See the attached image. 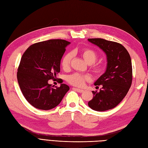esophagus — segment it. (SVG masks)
<instances>
[{
	"instance_id": "esophagus-1",
	"label": "esophagus",
	"mask_w": 148,
	"mask_h": 148,
	"mask_svg": "<svg viewBox=\"0 0 148 148\" xmlns=\"http://www.w3.org/2000/svg\"><path fill=\"white\" fill-rule=\"evenodd\" d=\"M73 89H74V90H75L76 91H77L78 92H83V89H79V88H73Z\"/></svg>"
}]
</instances>
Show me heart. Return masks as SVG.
<instances>
[{
  "label": "heart",
  "instance_id": "obj_1",
  "mask_svg": "<svg viewBox=\"0 0 148 148\" xmlns=\"http://www.w3.org/2000/svg\"><path fill=\"white\" fill-rule=\"evenodd\" d=\"M80 55L83 58V59L87 63L91 65V69L95 75H99L105 69V65L103 64H94L96 62L98 54L97 53L92 49L85 48L80 51ZM73 53L70 52L66 53L63 57L61 61V65L64 70H67L70 69V64L73 58ZM89 79L87 75H84L78 73H75L69 75L66 78V80L70 84L75 86L80 87Z\"/></svg>",
  "mask_w": 148,
  "mask_h": 148
}]
</instances>
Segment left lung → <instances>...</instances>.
Masks as SVG:
<instances>
[{"label": "left lung", "mask_w": 148, "mask_h": 148, "mask_svg": "<svg viewBox=\"0 0 148 148\" xmlns=\"http://www.w3.org/2000/svg\"><path fill=\"white\" fill-rule=\"evenodd\" d=\"M88 40L106 53L107 60L106 72L95 83V86L102 85V88L99 92L92 91L93 98L88 102V106L92 110L99 112L113 109L123 100L131 87L130 56L120 43L101 38Z\"/></svg>", "instance_id": "1"}]
</instances>
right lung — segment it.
Listing matches in <instances>:
<instances>
[{
	"label": "right lung",
	"instance_id": "right-lung-1",
	"mask_svg": "<svg viewBox=\"0 0 148 148\" xmlns=\"http://www.w3.org/2000/svg\"><path fill=\"white\" fill-rule=\"evenodd\" d=\"M70 43L64 39H49L30 46L22 56L18 82L25 99L35 108H54L70 89L65 84L53 88L48 83L60 72V60Z\"/></svg>",
	"mask_w": 148,
	"mask_h": 148
}]
</instances>
